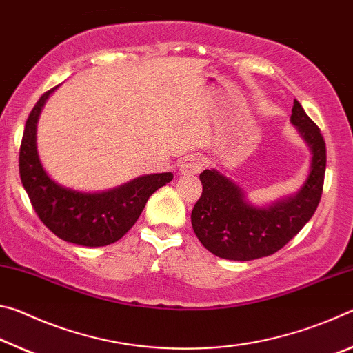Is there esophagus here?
<instances>
[{
	"instance_id": "esophagus-1",
	"label": "esophagus",
	"mask_w": 353,
	"mask_h": 353,
	"mask_svg": "<svg viewBox=\"0 0 353 353\" xmlns=\"http://www.w3.org/2000/svg\"><path fill=\"white\" fill-rule=\"evenodd\" d=\"M205 160L201 154H190L187 157L181 160V165H179V172L183 176H193L198 174V172L204 168Z\"/></svg>"
}]
</instances>
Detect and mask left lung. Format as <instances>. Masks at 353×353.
<instances>
[{"instance_id": "1", "label": "left lung", "mask_w": 353, "mask_h": 353, "mask_svg": "<svg viewBox=\"0 0 353 353\" xmlns=\"http://www.w3.org/2000/svg\"><path fill=\"white\" fill-rule=\"evenodd\" d=\"M291 123L312 149V168L292 198L260 208L244 199L241 188L216 170L201 172L202 194L191 212L198 240L213 255L248 261L276 254L305 225L319 205L324 188L327 149L321 129L294 99Z\"/></svg>"}]
</instances>
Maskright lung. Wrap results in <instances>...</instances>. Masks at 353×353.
I'll return each instance as SVG.
<instances>
[{
    "label": "right lung",
    "instance_id": "obj_1",
    "mask_svg": "<svg viewBox=\"0 0 353 353\" xmlns=\"http://www.w3.org/2000/svg\"><path fill=\"white\" fill-rule=\"evenodd\" d=\"M54 90L41 94L28 117L19 157L21 183L37 216L56 236L79 246H107L128 234L149 196L171 182L172 174L141 176L104 193H81L51 181L40 163L35 130L41 107Z\"/></svg>",
    "mask_w": 353,
    "mask_h": 353
}]
</instances>
